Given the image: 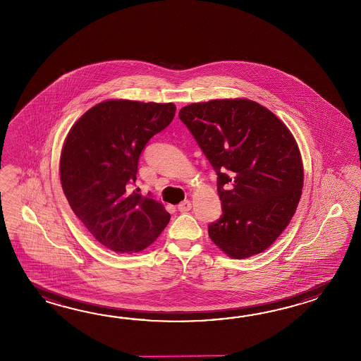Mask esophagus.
Returning a JSON list of instances; mask_svg holds the SVG:
<instances>
[{
	"mask_svg": "<svg viewBox=\"0 0 361 361\" xmlns=\"http://www.w3.org/2000/svg\"><path fill=\"white\" fill-rule=\"evenodd\" d=\"M191 201H188V200H185L183 202H180L179 205H178V210L180 212V213H185V212H188V210H191Z\"/></svg>",
	"mask_w": 361,
	"mask_h": 361,
	"instance_id": "esophagus-1",
	"label": "esophagus"
}]
</instances>
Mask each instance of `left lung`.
<instances>
[{
  "instance_id": "obj_1",
  "label": "left lung",
  "mask_w": 361,
  "mask_h": 361,
  "mask_svg": "<svg viewBox=\"0 0 361 361\" xmlns=\"http://www.w3.org/2000/svg\"><path fill=\"white\" fill-rule=\"evenodd\" d=\"M218 176L223 214L209 238L223 253L244 259L264 252L300 202V148L276 115L245 98L192 103L179 111Z\"/></svg>"
}]
</instances>
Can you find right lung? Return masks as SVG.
<instances>
[{
    "mask_svg": "<svg viewBox=\"0 0 361 361\" xmlns=\"http://www.w3.org/2000/svg\"><path fill=\"white\" fill-rule=\"evenodd\" d=\"M173 103L108 99L87 109L61 147V183L69 207L102 245L145 250L168 226L161 202L129 192L147 142L176 115Z\"/></svg>",
    "mask_w": 361,
    "mask_h": 361,
    "instance_id": "obj_1",
    "label": "right lung"
}]
</instances>
